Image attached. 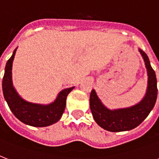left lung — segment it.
<instances>
[{
    "label": "left lung",
    "mask_w": 159,
    "mask_h": 159,
    "mask_svg": "<svg viewBox=\"0 0 159 159\" xmlns=\"http://www.w3.org/2000/svg\"><path fill=\"white\" fill-rule=\"evenodd\" d=\"M139 52L145 62L148 81L147 93L143 101L129 108L111 111L103 106L94 90L90 95V107L95 121L102 128L111 132L130 130L143 122L155 105L158 97L157 78L148 56L143 50Z\"/></svg>",
    "instance_id": "1"
}]
</instances>
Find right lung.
Segmentation results:
<instances>
[{"mask_svg":"<svg viewBox=\"0 0 159 159\" xmlns=\"http://www.w3.org/2000/svg\"><path fill=\"white\" fill-rule=\"evenodd\" d=\"M16 48L14 50L12 56L6 62L2 80L4 97L11 111L18 120L29 125L45 127L56 123L59 120L63 114L66 106L67 96L74 87L62 90L56 101L48 106L33 104L24 101L14 89L11 82L12 62L16 54Z\"/></svg>","mask_w":159,"mask_h":159,"instance_id":"obj_1","label":"right lung"}]
</instances>
